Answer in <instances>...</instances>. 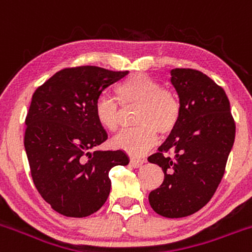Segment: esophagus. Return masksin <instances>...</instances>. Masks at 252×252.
<instances>
[{
	"mask_svg": "<svg viewBox=\"0 0 252 252\" xmlns=\"http://www.w3.org/2000/svg\"><path fill=\"white\" fill-rule=\"evenodd\" d=\"M131 166H133V168H139L141 165H143L144 163H146V159L143 158H131Z\"/></svg>",
	"mask_w": 252,
	"mask_h": 252,
	"instance_id": "obj_1",
	"label": "esophagus"
}]
</instances>
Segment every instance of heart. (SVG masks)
Instances as JSON below:
<instances>
[{
	"label": "heart",
	"mask_w": 252,
	"mask_h": 252,
	"mask_svg": "<svg viewBox=\"0 0 252 252\" xmlns=\"http://www.w3.org/2000/svg\"><path fill=\"white\" fill-rule=\"evenodd\" d=\"M116 99L121 105L136 104V124L138 126L120 132L113 143L132 156L146 153L157 142V131L168 134L180 121L181 104L173 92L147 74L127 77L115 88ZM94 115L103 128L116 131L119 127V106L114 99L99 96L94 105Z\"/></svg>",
	"instance_id": "b5f03b06"
}]
</instances>
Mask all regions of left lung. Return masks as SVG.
<instances>
[{"instance_id":"obj_1","label":"left lung","mask_w":252,"mask_h":252,"mask_svg":"<svg viewBox=\"0 0 252 252\" xmlns=\"http://www.w3.org/2000/svg\"><path fill=\"white\" fill-rule=\"evenodd\" d=\"M170 74L181 116L158 152L148 157L164 171L163 184L148 200L160 216L181 218L200 211L216 192L233 148L235 123L225 92L210 77L191 68Z\"/></svg>"}]
</instances>
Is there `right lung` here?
I'll return each mask as SVG.
<instances>
[{
	"label": "right lung",
	"instance_id": "1",
	"mask_svg": "<svg viewBox=\"0 0 252 252\" xmlns=\"http://www.w3.org/2000/svg\"><path fill=\"white\" fill-rule=\"evenodd\" d=\"M127 73L71 67L34 92L24 147L36 190L60 214L82 218L98 211L110 193V169L128 164L120 149L91 152L108 139L94 115L96 99Z\"/></svg>",
	"mask_w": 252,
	"mask_h": 252
}]
</instances>
